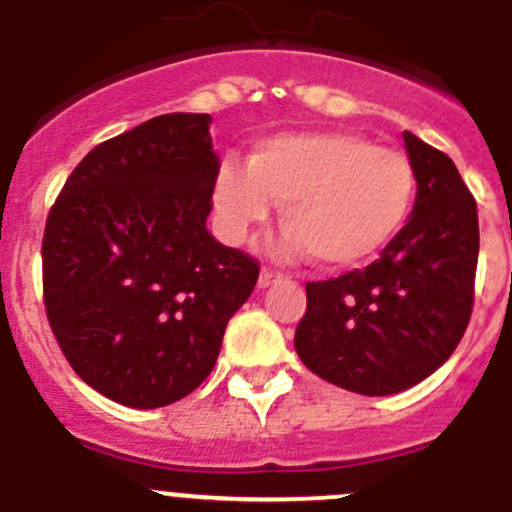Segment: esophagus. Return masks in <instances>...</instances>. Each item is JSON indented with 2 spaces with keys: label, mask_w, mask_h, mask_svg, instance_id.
Segmentation results:
<instances>
[{
  "label": "esophagus",
  "mask_w": 512,
  "mask_h": 512,
  "mask_svg": "<svg viewBox=\"0 0 512 512\" xmlns=\"http://www.w3.org/2000/svg\"><path fill=\"white\" fill-rule=\"evenodd\" d=\"M282 280V275L280 272H275V270H270V267H262V272H260V280H257V285L262 287V290H265V287H272V285H277V282Z\"/></svg>",
  "instance_id": "34e87169"
}]
</instances>
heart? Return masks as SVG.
Here are the masks:
<instances>
[{
    "instance_id": "obj_1",
    "label": "heart",
    "mask_w": 512,
    "mask_h": 512,
    "mask_svg": "<svg viewBox=\"0 0 512 512\" xmlns=\"http://www.w3.org/2000/svg\"><path fill=\"white\" fill-rule=\"evenodd\" d=\"M413 162L352 132L280 135L260 142L247 167L225 162L212 205L220 232L245 242L282 205L280 252H310L322 267H355L382 252L415 205Z\"/></svg>"
}]
</instances>
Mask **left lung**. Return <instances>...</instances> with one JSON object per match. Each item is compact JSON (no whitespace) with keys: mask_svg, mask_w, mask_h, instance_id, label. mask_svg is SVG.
I'll use <instances>...</instances> for the list:
<instances>
[{"mask_svg":"<svg viewBox=\"0 0 512 512\" xmlns=\"http://www.w3.org/2000/svg\"><path fill=\"white\" fill-rule=\"evenodd\" d=\"M403 137L418 180L408 225L365 270L307 282L295 330L307 370L370 398L433 375L473 312L478 205L448 155L413 132Z\"/></svg>","mask_w":512,"mask_h":512,"instance_id":"8db88e82","label":"left lung"}]
</instances>
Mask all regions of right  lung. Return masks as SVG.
<instances>
[{"label":"right lung","instance_id":"add662e5","mask_svg":"<svg viewBox=\"0 0 512 512\" xmlns=\"http://www.w3.org/2000/svg\"><path fill=\"white\" fill-rule=\"evenodd\" d=\"M210 114L147 119L94 147L52 205L44 310L72 370L127 408L177 403L215 367L260 265L207 230Z\"/></svg>","mask_w":512,"mask_h":512}]
</instances>
